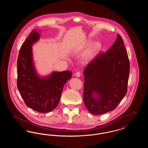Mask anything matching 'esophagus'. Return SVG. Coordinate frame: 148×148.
Returning a JSON list of instances; mask_svg holds the SVG:
<instances>
[{
	"label": "esophagus",
	"mask_w": 148,
	"mask_h": 148,
	"mask_svg": "<svg viewBox=\"0 0 148 148\" xmlns=\"http://www.w3.org/2000/svg\"><path fill=\"white\" fill-rule=\"evenodd\" d=\"M75 75L76 77H80V75H81V73H80V71H77V73H75Z\"/></svg>",
	"instance_id": "34e87169"
}]
</instances>
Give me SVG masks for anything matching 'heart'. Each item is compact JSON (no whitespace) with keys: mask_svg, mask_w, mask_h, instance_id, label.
I'll use <instances>...</instances> for the list:
<instances>
[{"mask_svg":"<svg viewBox=\"0 0 148 148\" xmlns=\"http://www.w3.org/2000/svg\"><path fill=\"white\" fill-rule=\"evenodd\" d=\"M89 44H88H88H86L84 45L83 46H82V47H80V49H85V48H88V47H89ZM98 47L99 45L98 44H95V45L94 46V47L92 48V49L90 50L86 54V56H85V61L89 60H90V59H92V58L94 56V54L95 53V52L97 51V50L98 49Z\"/></svg>","mask_w":148,"mask_h":148,"instance_id":"obj_1","label":"heart"}]
</instances>
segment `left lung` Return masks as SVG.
<instances>
[{"label":"left lung","mask_w":148,"mask_h":148,"mask_svg":"<svg viewBox=\"0 0 148 148\" xmlns=\"http://www.w3.org/2000/svg\"><path fill=\"white\" fill-rule=\"evenodd\" d=\"M130 63L121 36L87 65L83 100L89 112L101 115L115 109L127 92Z\"/></svg>","instance_id":"left-lung-1"}]
</instances>
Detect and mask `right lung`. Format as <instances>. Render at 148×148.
I'll use <instances>...</instances> for the list:
<instances>
[{
    "mask_svg": "<svg viewBox=\"0 0 148 148\" xmlns=\"http://www.w3.org/2000/svg\"><path fill=\"white\" fill-rule=\"evenodd\" d=\"M39 36L36 29L33 30L21 48L17 60V87L26 106L38 112L48 113L58 106L64 86L71 77L72 72L54 71L46 77L37 75L32 45Z\"/></svg>",
    "mask_w": 148,
    "mask_h": 148,
    "instance_id": "1",
    "label": "right lung"
}]
</instances>
